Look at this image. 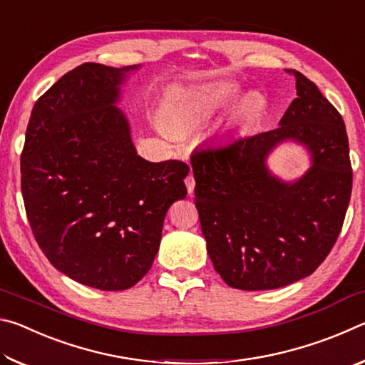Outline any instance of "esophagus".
Listing matches in <instances>:
<instances>
[{
    "label": "esophagus",
    "instance_id": "34e87169",
    "mask_svg": "<svg viewBox=\"0 0 365 365\" xmlns=\"http://www.w3.org/2000/svg\"><path fill=\"white\" fill-rule=\"evenodd\" d=\"M185 185H187V190H188V195L191 196L193 195L195 191V177L193 175H187V178H185Z\"/></svg>",
    "mask_w": 365,
    "mask_h": 365
}]
</instances>
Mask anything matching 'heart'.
Masks as SVG:
<instances>
[{
	"mask_svg": "<svg viewBox=\"0 0 365 365\" xmlns=\"http://www.w3.org/2000/svg\"><path fill=\"white\" fill-rule=\"evenodd\" d=\"M242 93V85L233 80L191 85L187 88L174 90L164 101L168 123L158 120L156 128L165 138H175V130H191L207 122L211 117L227 108ZM265 109V98L259 91H248L230 114V123L235 127H246L255 122Z\"/></svg>",
	"mask_w": 365,
	"mask_h": 365,
	"instance_id": "1",
	"label": "heart"
}]
</instances>
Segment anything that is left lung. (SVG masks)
<instances>
[{
  "label": "left lung",
  "mask_w": 365,
  "mask_h": 365,
  "mask_svg": "<svg viewBox=\"0 0 365 365\" xmlns=\"http://www.w3.org/2000/svg\"><path fill=\"white\" fill-rule=\"evenodd\" d=\"M296 95L269 132L206 143L191 154L207 255L228 287L259 292L309 277L341 230L353 188L343 117L298 71ZM305 148L309 168L285 181L268 168L277 147Z\"/></svg>",
  "instance_id": "obj_1"
}]
</instances>
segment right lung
Returning <instances> with one entry per match:
<instances>
[{
	"label": "right lung",
	"instance_id": "add662e5",
	"mask_svg": "<svg viewBox=\"0 0 365 365\" xmlns=\"http://www.w3.org/2000/svg\"><path fill=\"white\" fill-rule=\"evenodd\" d=\"M138 69L85 63L67 72L35 103L21 156L36 243L59 272L104 292L143 279L165 214L187 196L188 165L138 156L117 106Z\"/></svg>",
	"mask_w": 365,
	"mask_h": 365
}]
</instances>
